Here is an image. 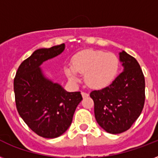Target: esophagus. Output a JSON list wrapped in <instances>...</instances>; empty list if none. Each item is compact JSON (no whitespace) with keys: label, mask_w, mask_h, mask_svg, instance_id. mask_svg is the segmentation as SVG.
Instances as JSON below:
<instances>
[{"label":"esophagus","mask_w":158,"mask_h":158,"mask_svg":"<svg viewBox=\"0 0 158 158\" xmlns=\"http://www.w3.org/2000/svg\"><path fill=\"white\" fill-rule=\"evenodd\" d=\"M81 94H82V97H83L84 98H87V97L89 96V93H86V92H82Z\"/></svg>","instance_id":"34e87169"}]
</instances>
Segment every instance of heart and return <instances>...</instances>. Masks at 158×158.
I'll return each instance as SVG.
<instances>
[{"mask_svg":"<svg viewBox=\"0 0 158 158\" xmlns=\"http://www.w3.org/2000/svg\"><path fill=\"white\" fill-rule=\"evenodd\" d=\"M119 59L114 53L103 51L87 50L74 56L72 65L64 66V74L73 84L79 81V74H84L87 85L92 89L107 87L117 74Z\"/></svg>","mask_w":158,"mask_h":158,"instance_id":"b5f03b06","label":"heart"}]
</instances>
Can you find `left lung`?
Segmentation results:
<instances>
[{
  "label": "left lung",
  "instance_id": "8db88e82",
  "mask_svg": "<svg viewBox=\"0 0 158 158\" xmlns=\"http://www.w3.org/2000/svg\"><path fill=\"white\" fill-rule=\"evenodd\" d=\"M119 55L123 72L109 86L90 94L97 122L113 135L131 127L142 112L145 101V79L139 64L125 51Z\"/></svg>",
  "mask_w": 158,
  "mask_h": 158
}]
</instances>
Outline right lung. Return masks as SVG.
Returning <instances> with one entry per match:
<instances>
[{
  "instance_id": "1",
  "label": "right lung",
  "mask_w": 158,
  "mask_h": 158,
  "mask_svg": "<svg viewBox=\"0 0 158 158\" xmlns=\"http://www.w3.org/2000/svg\"><path fill=\"white\" fill-rule=\"evenodd\" d=\"M64 50V43L36 50L21 63L14 79L19 114L33 132L47 139L59 137L68 130L83 99L80 92H66L46 78L40 68Z\"/></svg>"
}]
</instances>
